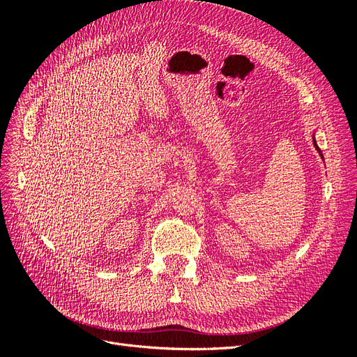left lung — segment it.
Returning a JSON list of instances; mask_svg holds the SVG:
<instances>
[{
  "mask_svg": "<svg viewBox=\"0 0 357 357\" xmlns=\"http://www.w3.org/2000/svg\"><path fill=\"white\" fill-rule=\"evenodd\" d=\"M312 143H314V147H316V150H317V152H319L320 158L323 159V153H321V150L319 149V146H317V142H316V131H314V132H312ZM323 160H325V159H323Z\"/></svg>",
  "mask_w": 357,
  "mask_h": 357,
  "instance_id": "8db88e82",
  "label": "left lung"
}]
</instances>
